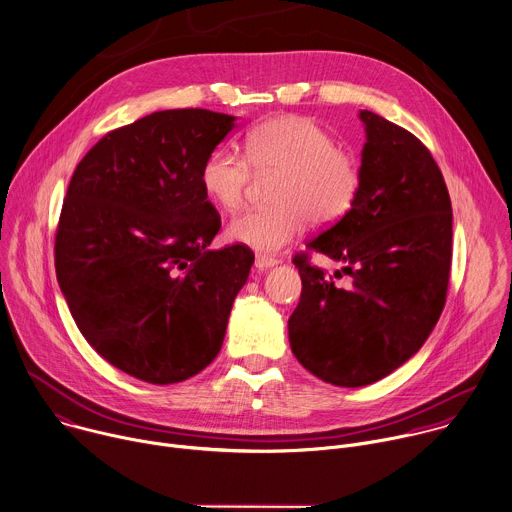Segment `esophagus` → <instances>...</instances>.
<instances>
[{
  "label": "esophagus",
  "instance_id": "obj_1",
  "mask_svg": "<svg viewBox=\"0 0 512 512\" xmlns=\"http://www.w3.org/2000/svg\"><path fill=\"white\" fill-rule=\"evenodd\" d=\"M279 263V259L271 257V255H257L255 257V267L257 269H269V267H275Z\"/></svg>",
  "mask_w": 512,
  "mask_h": 512
}]
</instances>
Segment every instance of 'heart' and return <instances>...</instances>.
Segmentation results:
<instances>
[{"instance_id":"b5f03b06","label":"heart","mask_w":512,"mask_h":512,"mask_svg":"<svg viewBox=\"0 0 512 512\" xmlns=\"http://www.w3.org/2000/svg\"><path fill=\"white\" fill-rule=\"evenodd\" d=\"M275 177L269 209H249L229 223V237L255 251L273 253L297 239L309 219L331 225L356 205L364 170L360 158L337 146L335 136L307 116H277L245 138V156L215 148L201 166L205 195L225 211L241 207L253 181Z\"/></svg>"}]
</instances>
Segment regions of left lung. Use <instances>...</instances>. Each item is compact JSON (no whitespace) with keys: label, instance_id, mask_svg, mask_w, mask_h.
I'll use <instances>...</instances> for the list:
<instances>
[{"label":"left lung","instance_id":"8db88e82","mask_svg":"<svg viewBox=\"0 0 512 512\" xmlns=\"http://www.w3.org/2000/svg\"><path fill=\"white\" fill-rule=\"evenodd\" d=\"M364 181L354 209L307 243L344 263L346 285L293 259L301 297L289 317L297 362L319 380L360 388L408 362L434 329L448 291L452 205L430 150L406 128L370 112Z\"/></svg>","mask_w":512,"mask_h":512}]
</instances>
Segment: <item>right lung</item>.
Here are the masks:
<instances>
[{"label":"right lung","instance_id":"right-lung-1","mask_svg":"<svg viewBox=\"0 0 512 512\" xmlns=\"http://www.w3.org/2000/svg\"><path fill=\"white\" fill-rule=\"evenodd\" d=\"M235 116L152 112L102 136L76 166L56 231V275L86 342L148 384H177L219 354L255 255L211 251L221 229L201 166Z\"/></svg>","mask_w":512,"mask_h":512}]
</instances>
